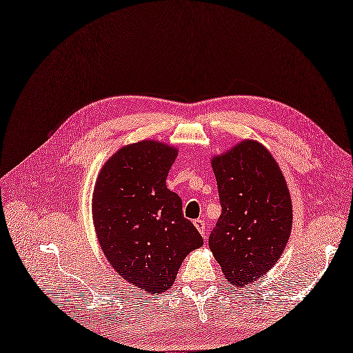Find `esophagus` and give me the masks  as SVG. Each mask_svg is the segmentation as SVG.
Here are the masks:
<instances>
[{
	"label": "esophagus",
	"mask_w": 353,
	"mask_h": 353,
	"mask_svg": "<svg viewBox=\"0 0 353 353\" xmlns=\"http://www.w3.org/2000/svg\"><path fill=\"white\" fill-rule=\"evenodd\" d=\"M193 223H194L197 231L201 232V235H202L203 238H206V236H208V226H206V222H205L203 219H196Z\"/></svg>",
	"instance_id": "1"
}]
</instances>
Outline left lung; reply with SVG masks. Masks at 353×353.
<instances>
[{
	"instance_id": "1",
	"label": "left lung",
	"mask_w": 353,
	"mask_h": 353,
	"mask_svg": "<svg viewBox=\"0 0 353 353\" xmlns=\"http://www.w3.org/2000/svg\"><path fill=\"white\" fill-rule=\"evenodd\" d=\"M222 213L209 248L226 280L245 287L279 261L293 225L285 179L271 152L245 140L212 159Z\"/></svg>"
}]
</instances>
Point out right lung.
<instances>
[{
  "label": "right lung",
  "instance_id": "obj_1",
  "mask_svg": "<svg viewBox=\"0 0 353 353\" xmlns=\"http://www.w3.org/2000/svg\"><path fill=\"white\" fill-rule=\"evenodd\" d=\"M177 148L144 140L119 148L101 168L92 196L98 241L122 280L147 291L170 288L203 239L165 186Z\"/></svg>",
  "mask_w": 353,
  "mask_h": 353
}]
</instances>
